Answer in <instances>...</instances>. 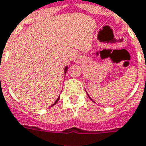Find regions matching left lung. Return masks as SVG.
<instances>
[{
	"mask_svg": "<svg viewBox=\"0 0 146 146\" xmlns=\"http://www.w3.org/2000/svg\"><path fill=\"white\" fill-rule=\"evenodd\" d=\"M87 95H88V94H87ZM88 97H89L91 99V97H90V96H88ZM91 100H92V99H91Z\"/></svg>",
	"mask_w": 146,
	"mask_h": 146,
	"instance_id": "1",
	"label": "left lung"
}]
</instances>
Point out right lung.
Returning <instances> with one entry per match:
<instances>
[{"label":"right lung","mask_w":146,"mask_h":146,"mask_svg":"<svg viewBox=\"0 0 146 146\" xmlns=\"http://www.w3.org/2000/svg\"><path fill=\"white\" fill-rule=\"evenodd\" d=\"M67 70H68V66H66V67H65V73H66V72H67ZM59 98H60V96H58V98L57 99V100H56V101L54 102V104L52 105V106H54V105H55L56 104L58 103V100H59ZM52 106H51V107H52Z\"/></svg>","instance_id":"add662e5"}]
</instances>
